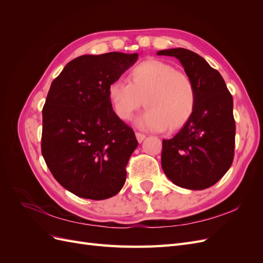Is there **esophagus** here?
Here are the masks:
<instances>
[{
    "mask_svg": "<svg viewBox=\"0 0 263 263\" xmlns=\"http://www.w3.org/2000/svg\"><path fill=\"white\" fill-rule=\"evenodd\" d=\"M136 138H137L138 142H142V141H144V139L146 138V135L141 134V133H136Z\"/></svg>",
    "mask_w": 263,
    "mask_h": 263,
    "instance_id": "1",
    "label": "esophagus"
}]
</instances>
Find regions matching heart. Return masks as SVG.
Masks as SVG:
<instances>
[{
    "instance_id": "heart-1",
    "label": "heart",
    "mask_w": 263,
    "mask_h": 263,
    "mask_svg": "<svg viewBox=\"0 0 263 263\" xmlns=\"http://www.w3.org/2000/svg\"><path fill=\"white\" fill-rule=\"evenodd\" d=\"M107 98L115 115L122 121H129L144 102L147 108L136 124L140 128L155 132L182 128L196 106L195 86L190 77L170 63L157 59L135 66L128 73V83L122 80L110 83Z\"/></svg>"
}]
</instances>
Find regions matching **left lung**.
Instances as JSON below:
<instances>
[{"instance_id":"obj_1","label":"left lung","mask_w":263,"mask_h":263,"mask_svg":"<svg viewBox=\"0 0 263 263\" xmlns=\"http://www.w3.org/2000/svg\"><path fill=\"white\" fill-rule=\"evenodd\" d=\"M157 54L176 57L196 91L192 117L173 138L162 140V169L180 187L208 189L224 177L234 160L233 97L220 73L200 54L184 48Z\"/></svg>"}]
</instances>
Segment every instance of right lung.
<instances>
[{
  "mask_svg": "<svg viewBox=\"0 0 263 263\" xmlns=\"http://www.w3.org/2000/svg\"><path fill=\"white\" fill-rule=\"evenodd\" d=\"M138 53L83 54L52 81L43 108L42 154L53 178L69 192L106 200L125 184L138 141L109 104L108 85Z\"/></svg>",
  "mask_w": 263,
  "mask_h": 263,
  "instance_id": "1",
  "label": "right lung"
}]
</instances>
